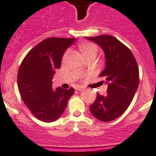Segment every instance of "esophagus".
Returning a JSON list of instances; mask_svg holds the SVG:
<instances>
[{
	"mask_svg": "<svg viewBox=\"0 0 156 156\" xmlns=\"http://www.w3.org/2000/svg\"><path fill=\"white\" fill-rule=\"evenodd\" d=\"M76 90H78V91H82V90H84V88L82 87H77L75 88Z\"/></svg>",
	"mask_w": 156,
	"mask_h": 156,
	"instance_id": "esophagus-1",
	"label": "esophagus"
}]
</instances>
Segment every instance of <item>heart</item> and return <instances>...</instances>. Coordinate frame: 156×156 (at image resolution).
<instances>
[{
	"mask_svg": "<svg viewBox=\"0 0 156 156\" xmlns=\"http://www.w3.org/2000/svg\"><path fill=\"white\" fill-rule=\"evenodd\" d=\"M78 49L82 57L86 59L88 57L90 56H96V54L98 53V47L95 44L91 42H82L78 45ZM67 53H66L63 56V60L66 58Z\"/></svg>",
	"mask_w": 156,
	"mask_h": 156,
	"instance_id": "1",
	"label": "heart"
}]
</instances>
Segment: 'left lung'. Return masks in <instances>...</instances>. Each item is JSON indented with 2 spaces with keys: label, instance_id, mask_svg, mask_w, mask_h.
<instances>
[{
  "label": "left lung",
  "instance_id": "obj_1",
  "mask_svg": "<svg viewBox=\"0 0 156 156\" xmlns=\"http://www.w3.org/2000/svg\"><path fill=\"white\" fill-rule=\"evenodd\" d=\"M98 44L106 58V68L99 74L107 85V94L97 97L90 106L91 114L102 122H110L125 112L139 87V67L131 51L111 35L86 37Z\"/></svg>",
  "mask_w": 156,
  "mask_h": 156
}]
</instances>
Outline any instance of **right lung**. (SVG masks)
I'll use <instances>...</instances> for the list:
<instances>
[{
	"mask_svg": "<svg viewBox=\"0 0 156 156\" xmlns=\"http://www.w3.org/2000/svg\"><path fill=\"white\" fill-rule=\"evenodd\" d=\"M75 38L49 37L38 43L22 61L17 74L21 99L30 112L42 122H50L62 115L74 88L53 90V77L63 54Z\"/></svg>",
	"mask_w": 156,
	"mask_h": 156,
	"instance_id": "obj_1",
	"label": "right lung"
}]
</instances>
